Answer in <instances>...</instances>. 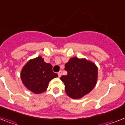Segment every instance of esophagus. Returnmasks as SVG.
Here are the masks:
<instances>
[{"instance_id":"34e87169","label":"esophagus","mask_w":125,"mask_h":125,"mask_svg":"<svg viewBox=\"0 0 125 125\" xmlns=\"http://www.w3.org/2000/svg\"><path fill=\"white\" fill-rule=\"evenodd\" d=\"M62 71H60L58 73V77H60L61 76H62Z\"/></svg>"}]
</instances>
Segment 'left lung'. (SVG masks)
<instances>
[{
    "mask_svg": "<svg viewBox=\"0 0 125 125\" xmlns=\"http://www.w3.org/2000/svg\"><path fill=\"white\" fill-rule=\"evenodd\" d=\"M65 70L67 74L62 76L60 80L64 83L66 93L71 98H81L96 85L98 68L93 63L74 57L65 65Z\"/></svg>",
    "mask_w": 125,
    "mask_h": 125,
    "instance_id": "8db88e82",
    "label": "left lung"
}]
</instances>
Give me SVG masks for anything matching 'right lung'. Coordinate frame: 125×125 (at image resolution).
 <instances>
[{
	"label": "right lung",
	"instance_id": "add662e5",
	"mask_svg": "<svg viewBox=\"0 0 125 125\" xmlns=\"http://www.w3.org/2000/svg\"><path fill=\"white\" fill-rule=\"evenodd\" d=\"M58 76L52 71V66L47 63L41 56L29 61L21 72V79L24 85L34 94L43 92L49 82Z\"/></svg>",
	"mask_w": 125,
	"mask_h": 125
}]
</instances>
